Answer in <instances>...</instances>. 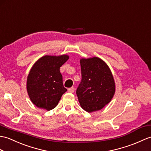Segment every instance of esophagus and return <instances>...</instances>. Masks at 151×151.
<instances>
[{
  "label": "esophagus",
  "mask_w": 151,
  "mask_h": 151,
  "mask_svg": "<svg viewBox=\"0 0 151 151\" xmlns=\"http://www.w3.org/2000/svg\"><path fill=\"white\" fill-rule=\"evenodd\" d=\"M75 91V89L74 87H71V88L68 89V91L69 93H74Z\"/></svg>",
  "instance_id": "34e87169"
}]
</instances>
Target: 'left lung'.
I'll use <instances>...</instances> for the list:
<instances>
[{
	"label": "left lung",
	"instance_id": "obj_1",
	"mask_svg": "<svg viewBox=\"0 0 151 151\" xmlns=\"http://www.w3.org/2000/svg\"><path fill=\"white\" fill-rule=\"evenodd\" d=\"M82 81L76 90L80 106L92 113L109 104L115 93V82L110 68L99 57L81 58Z\"/></svg>",
	"mask_w": 151,
	"mask_h": 151
}]
</instances>
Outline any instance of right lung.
Here are the masks:
<instances>
[{"label":"right lung","mask_w":151,"mask_h":151,"mask_svg":"<svg viewBox=\"0 0 151 151\" xmlns=\"http://www.w3.org/2000/svg\"><path fill=\"white\" fill-rule=\"evenodd\" d=\"M68 59L67 55H45L30 69L27 78V91L31 101L38 108L52 109L67 91L63 85L60 68Z\"/></svg>","instance_id":"obj_1"}]
</instances>
